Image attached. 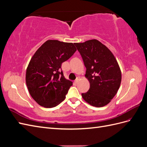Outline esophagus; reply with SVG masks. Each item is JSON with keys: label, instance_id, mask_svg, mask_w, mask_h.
<instances>
[{"label": "esophagus", "instance_id": "1", "mask_svg": "<svg viewBox=\"0 0 147 147\" xmlns=\"http://www.w3.org/2000/svg\"><path fill=\"white\" fill-rule=\"evenodd\" d=\"M80 81V79H79V78H77L76 80H75L74 81V82L75 83H78V82Z\"/></svg>", "mask_w": 147, "mask_h": 147}]
</instances>
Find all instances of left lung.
I'll use <instances>...</instances> for the list:
<instances>
[{"label": "left lung", "mask_w": 147, "mask_h": 147, "mask_svg": "<svg viewBox=\"0 0 147 147\" xmlns=\"http://www.w3.org/2000/svg\"><path fill=\"white\" fill-rule=\"evenodd\" d=\"M86 71L85 77L90 87L82 93L83 99L90 105L101 107L108 104L116 95L121 81L117 61L109 49L96 39L75 43Z\"/></svg>", "instance_id": "left-lung-1"}]
</instances>
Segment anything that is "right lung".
<instances>
[{
  "mask_svg": "<svg viewBox=\"0 0 147 147\" xmlns=\"http://www.w3.org/2000/svg\"><path fill=\"white\" fill-rule=\"evenodd\" d=\"M76 51L72 43L49 40L35 53L26 82L30 96L40 105L52 108L64 100L72 82L65 78L61 65Z\"/></svg>",
  "mask_w": 147,
  "mask_h": 147,
  "instance_id": "right-lung-1",
  "label": "right lung"
}]
</instances>
